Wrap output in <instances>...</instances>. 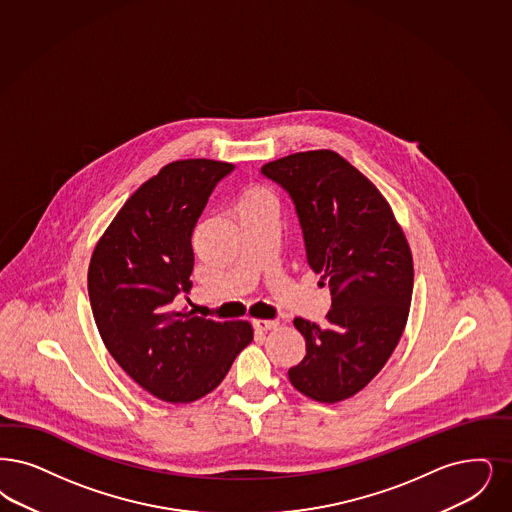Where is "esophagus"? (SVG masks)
Listing matches in <instances>:
<instances>
[{
    "instance_id": "esophagus-1",
    "label": "esophagus",
    "mask_w": 512,
    "mask_h": 512,
    "mask_svg": "<svg viewBox=\"0 0 512 512\" xmlns=\"http://www.w3.org/2000/svg\"><path fill=\"white\" fill-rule=\"evenodd\" d=\"M253 326L259 331H270V329H276L280 326L278 320H253Z\"/></svg>"
}]
</instances>
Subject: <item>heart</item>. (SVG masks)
I'll return each instance as SVG.
<instances>
[{
	"instance_id": "1",
	"label": "heart",
	"mask_w": 512,
	"mask_h": 512,
	"mask_svg": "<svg viewBox=\"0 0 512 512\" xmlns=\"http://www.w3.org/2000/svg\"><path fill=\"white\" fill-rule=\"evenodd\" d=\"M240 205H274L276 207V198L265 186H251L242 194Z\"/></svg>"
}]
</instances>
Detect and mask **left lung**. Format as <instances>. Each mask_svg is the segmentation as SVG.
Listing matches in <instances>:
<instances>
[{"label":"left lung","mask_w":512,"mask_h":512,"mask_svg":"<svg viewBox=\"0 0 512 512\" xmlns=\"http://www.w3.org/2000/svg\"><path fill=\"white\" fill-rule=\"evenodd\" d=\"M261 171L289 192L308 265L331 293L324 328L293 320L307 354L287 377L316 402L347 400L389 362L406 328L413 291L406 234L377 186L333 150L289 154Z\"/></svg>","instance_id":"left-lung-1"}]
</instances>
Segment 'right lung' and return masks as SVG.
<instances>
[{"instance_id":"obj_1","label":"right lung","mask_w":512,"mask_h":512,"mask_svg":"<svg viewBox=\"0 0 512 512\" xmlns=\"http://www.w3.org/2000/svg\"><path fill=\"white\" fill-rule=\"evenodd\" d=\"M232 169L205 158L164 165L129 196L91 255L87 289L104 347L135 383L169 404L219 387L253 341L246 320L215 322L173 307L192 287L194 226Z\"/></svg>"}]
</instances>
